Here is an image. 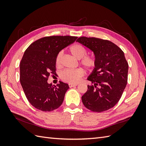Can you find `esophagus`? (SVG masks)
<instances>
[{
    "label": "esophagus",
    "mask_w": 146,
    "mask_h": 146,
    "mask_svg": "<svg viewBox=\"0 0 146 146\" xmlns=\"http://www.w3.org/2000/svg\"><path fill=\"white\" fill-rule=\"evenodd\" d=\"M76 86H77V84H71V83H69V88H72V87Z\"/></svg>",
    "instance_id": "34e87169"
}]
</instances>
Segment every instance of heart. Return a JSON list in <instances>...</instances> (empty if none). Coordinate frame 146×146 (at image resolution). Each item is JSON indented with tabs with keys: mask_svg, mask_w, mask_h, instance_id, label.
Segmentation results:
<instances>
[{
	"mask_svg": "<svg viewBox=\"0 0 146 146\" xmlns=\"http://www.w3.org/2000/svg\"><path fill=\"white\" fill-rule=\"evenodd\" d=\"M69 51L75 58L79 60V63L83 67L88 70H92L96 66V58L92 55H88L87 50L83 46L79 44H74L69 48ZM63 53L60 52L56 55L55 64L56 67L61 66V61L63 58ZM84 71L81 68L76 69H66L61 74V78L64 82L76 84L80 82L81 78L83 76Z\"/></svg>",
	"mask_w": 146,
	"mask_h": 146,
	"instance_id": "obj_1",
	"label": "heart"
}]
</instances>
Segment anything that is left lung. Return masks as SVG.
<instances>
[{"label":"left lung","instance_id":"1","mask_svg":"<svg viewBox=\"0 0 146 146\" xmlns=\"http://www.w3.org/2000/svg\"><path fill=\"white\" fill-rule=\"evenodd\" d=\"M94 52L96 66L87 78L92 85L82 97L83 105L94 112L113 108L126 87L129 64L124 53L115 44L98 38L80 37L77 40Z\"/></svg>","mask_w":146,"mask_h":146}]
</instances>
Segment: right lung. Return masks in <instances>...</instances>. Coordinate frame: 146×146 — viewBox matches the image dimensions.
<instances>
[{
    "label": "right lung",
    "mask_w": 146,
    "mask_h": 146,
    "mask_svg": "<svg viewBox=\"0 0 146 146\" xmlns=\"http://www.w3.org/2000/svg\"><path fill=\"white\" fill-rule=\"evenodd\" d=\"M77 36H50L32 42L20 62V82L30 104L42 111H52L62 104L69 87L60 82L55 86L47 83L55 75V59L59 52L75 42Z\"/></svg>",
    "instance_id": "right-lung-1"
}]
</instances>
